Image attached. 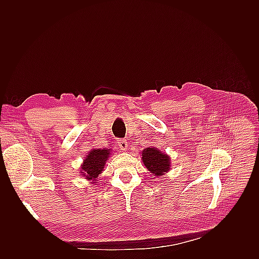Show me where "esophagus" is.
<instances>
[{
	"mask_svg": "<svg viewBox=\"0 0 259 259\" xmlns=\"http://www.w3.org/2000/svg\"><path fill=\"white\" fill-rule=\"evenodd\" d=\"M117 146L120 147V149L122 151H126V149L128 147V144L125 139H119L117 140Z\"/></svg>",
	"mask_w": 259,
	"mask_h": 259,
	"instance_id": "1",
	"label": "esophagus"
}]
</instances>
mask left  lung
<instances>
[{
  "instance_id": "8db88e82",
  "label": "left lung",
  "mask_w": 259,
  "mask_h": 259,
  "mask_svg": "<svg viewBox=\"0 0 259 259\" xmlns=\"http://www.w3.org/2000/svg\"><path fill=\"white\" fill-rule=\"evenodd\" d=\"M142 155L145 166L155 177L162 176L170 169V158L158 148H146L142 152Z\"/></svg>"
}]
</instances>
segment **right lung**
<instances>
[{
  "mask_svg": "<svg viewBox=\"0 0 259 259\" xmlns=\"http://www.w3.org/2000/svg\"><path fill=\"white\" fill-rule=\"evenodd\" d=\"M110 152V149H93L88 155H85L80 173L86 179L92 180V184H95L97 182L96 178L104 170Z\"/></svg>",
  "mask_w": 259,
  "mask_h": 259,
  "instance_id": "add662e5",
  "label": "right lung"
}]
</instances>
